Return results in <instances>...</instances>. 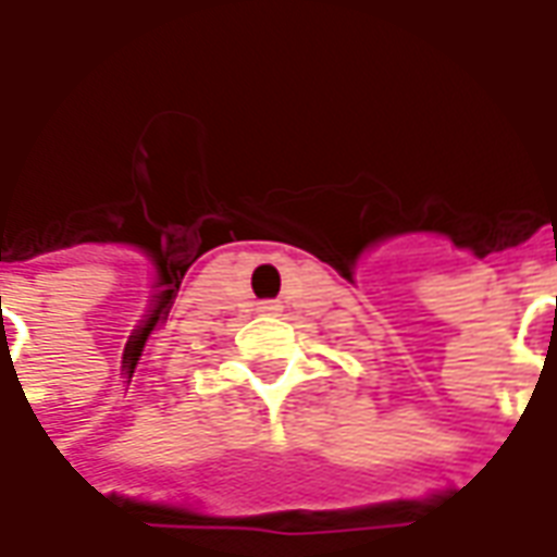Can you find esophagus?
<instances>
[{"label":"esophagus","mask_w":557,"mask_h":557,"mask_svg":"<svg viewBox=\"0 0 557 557\" xmlns=\"http://www.w3.org/2000/svg\"><path fill=\"white\" fill-rule=\"evenodd\" d=\"M262 315H277L280 313V304L277 301H262L259 307H256Z\"/></svg>","instance_id":"34e87169"}]
</instances>
